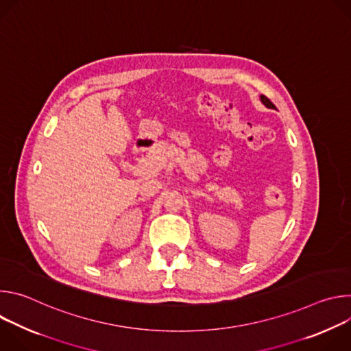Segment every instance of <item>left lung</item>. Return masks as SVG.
<instances>
[{
  "label": "left lung",
  "instance_id": "8db88e82",
  "mask_svg": "<svg viewBox=\"0 0 351 351\" xmlns=\"http://www.w3.org/2000/svg\"><path fill=\"white\" fill-rule=\"evenodd\" d=\"M261 103H263L267 108H275V106L271 103V99L267 98L265 95H261Z\"/></svg>",
  "mask_w": 351,
  "mask_h": 351
}]
</instances>
